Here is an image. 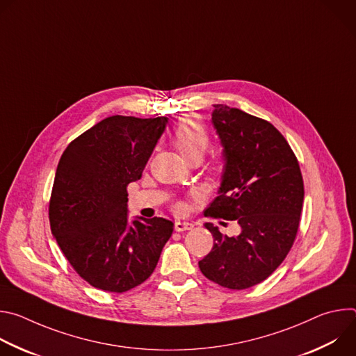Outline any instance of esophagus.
Returning <instances> with one entry per match:
<instances>
[{"label": "esophagus", "instance_id": "obj_1", "mask_svg": "<svg viewBox=\"0 0 356 356\" xmlns=\"http://www.w3.org/2000/svg\"><path fill=\"white\" fill-rule=\"evenodd\" d=\"M193 224L191 222H186V221H176L175 222V229L179 231V232H183V231H190L193 229Z\"/></svg>", "mask_w": 356, "mask_h": 356}]
</instances>
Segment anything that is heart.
Instances as JSON below:
<instances>
[{"label": "heart", "mask_w": 356, "mask_h": 356, "mask_svg": "<svg viewBox=\"0 0 356 356\" xmlns=\"http://www.w3.org/2000/svg\"><path fill=\"white\" fill-rule=\"evenodd\" d=\"M173 142L186 162L201 161L209 147V134L201 122L193 117L183 118L175 129ZM180 209V206H179Z\"/></svg>", "instance_id": "heart-1"}]
</instances>
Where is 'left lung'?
<instances>
[{
    "label": "left lung",
    "instance_id": "left-lung-1",
    "mask_svg": "<svg viewBox=\"0 0 356 356\" xmlns=\"http://www.w3.org/2000/svg\"><path fill=\"white\" fill-rule=\"evenodd\" d=\"M213 127L222 146L224 170L207 217L236 221V236L204 227L214 245L200 270L214 283L242 290L268 279L294 242L304 200L298 162L284 136L268 121L214 104Z\"/></svg>",
    "mask_w": 356,
    "mask_h": 356
}]
</instances>
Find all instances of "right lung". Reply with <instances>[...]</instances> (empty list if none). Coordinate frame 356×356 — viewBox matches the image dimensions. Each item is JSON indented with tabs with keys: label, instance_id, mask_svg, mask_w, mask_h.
Masks as SVG:
<instances>
[{
	"label": "right lung",
	"instance_id": "right-lung-1",
	"mask_svg": "<svg viewBox=\"0 0 356 356\" xmlns=\"http://www.w3.org/2000/svg\"><path fill=\"white\" fill-rule=\"evenodd\" d=\"M168 121L108 117L70 142L59 161L50 229L73 269L99 290L124 293L143 283L172 236L166 218L128 221L127 191L142 177Z\"/></svg>",
	"mask_w": 356,
	"mask_h": 356
}]
</instances>
